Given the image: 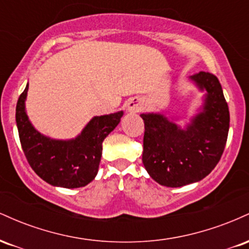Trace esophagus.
I'll list each match as a JSON object with an SVG mask.
<instances>
[{
	"label": "esophagus",
	"mask_w": 249,
	"mask_h": 249,
	"mask_svg": "<svg viewBox=\"0 0 249 249\" xmlns=\"http://www.w3.org/2000/svg\"><path fill=\"white\" fill-rule=\"evenodd\" d=\"M142 108V105L138 98H132L128 101L127 110L131 111V112H139Z\"/></svg>",
	"instance_id": "1"
}]
</instances>
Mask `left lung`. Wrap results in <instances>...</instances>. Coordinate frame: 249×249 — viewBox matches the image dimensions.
<instances>
[{
  "label": "left lung",
  "instance_id": "obj_1",
  "mask_svg": "<svg viewBox=\"0 0 249 249\" xmlns=\"http://www.w3.org/2000/svg\"><path fill=\"white\" fill-rule=\"evenodd\" d=\"M191 79L206 90L202 112L186 130L159 113H142V164L151 178L167 187L199 181L216 166L227 142L230 110L216 76L200 71Z\"/></svg>",
  "mask_w": 249,
  "mask_h": 249
}]
</instances>
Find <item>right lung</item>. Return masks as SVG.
Returning a JSON list of instances; mask_svg holds the SVG:
<instances>
[{
    "mask_svg": "<svg viewBox=\"0 0 249 249\" xmlns=\"http://www.w3.org/2000/svg\"><path fill=\"white\" fill-rule=\"evenodd\" d=\"M28 85L16 105L19 142L28 162L39 178L53 186L77 188L95 179L101 162L103 141L121 122L123 111L95 117L71 141H55L34 128L25 113Z\"/></svg>",
    "mask_w": 249,
    "mask_h": 249,
    "instance_id": "1",
    "label": "right lung"
}]
</instances>
